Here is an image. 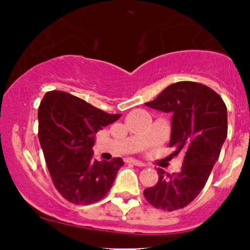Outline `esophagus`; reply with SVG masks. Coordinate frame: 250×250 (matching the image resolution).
I'll list each match as a JSON object with an SVG mask.
<instances>
[{"mask_svg": "<svg viewBox=\"0 0 250 250\" xmlns=\"http://www.w3.org/2000/svg\"><path fill=\"white\" fill-rule=\"evenodd\" d=\"M128 162L133 163V165L137 166V167H145L146 166L144 162H141V161H138V160H134V158H129V160H128Z\"/></svg>", "mask_w": 250, "mask_h": 250, "instance_id": "obj_1", "label": "esophagus"}]
</instances>
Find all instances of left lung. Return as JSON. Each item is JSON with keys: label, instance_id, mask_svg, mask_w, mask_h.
<instances>
[{"label": "left lung", "instance_id": "left-lung-1", "mask_svg": "<svg viewBox=\"0 0 250 250\" xmlns=\"http://www.w3.org/2000/svg\"><path fill=\"white\" fill-rule=\"evenodd\" d=\"M146 106L172 113L170 147L184 152L180 172L158 169L155 186L144 190L151 206L173 211L192 202L206 185L228 137V109L207 85L181 81L168 85Z\"/></svg>", "mask_w": 250, "mask_h": 250}]
</instances>
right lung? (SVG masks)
I'll return each instance as SVG.
<instances>
[{
	"mask_svg": "<svg viewBox=\"0 0 250 250\" xmlns=\"http://www.w3.org/2000/svg\"><path fill=\"white\" fill-rule=\"evenodd\" d=\"M121 117L62 92L44 94L39 107V139L50 178L60 195L74 204H90L109 192L122 158H93L95 133Z\"/></svg>",
	"mask_w": 250,
	"mask_h": 250,
	"instance_id": "add662e5",
	"label": "right lung"
}]
</instances>
